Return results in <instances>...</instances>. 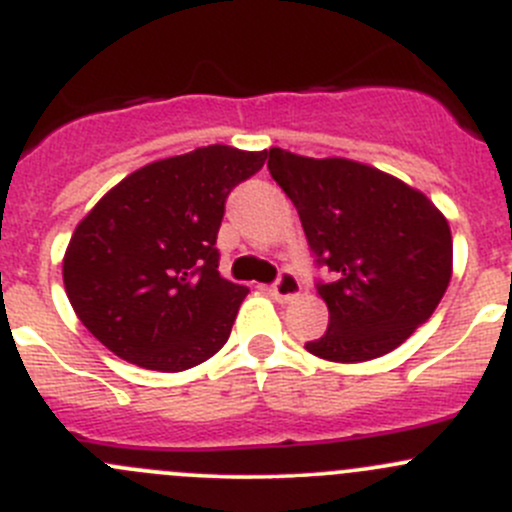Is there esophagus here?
I'll use <instances>...</instances> for the list:
<instances>
[{"instance_id":"obj_1","label":"esophagus","mask_w":512,"mask_h":512,"mask_svg":"<svg viewBox=\"0 0 512 512\" xmlns=\"http://www.w3.org/2000/svg\"><path fill=\"white\" fill-rule=\"evenodd\" d=\"M299 289H302V287H299L297 277H294L289 270H285V272H280V277H277L275 285L270 287V292H272V297L282 299V302H285V299L297 297Z\"/></svg>"}]
</instances>
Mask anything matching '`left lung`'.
<instances>
[{"mask_svg": "<svg viewBox=\"0 0 512 512\" xmlns=\"http://www.w3.org/2000/svg\"><path fill=\"white\" fill-rule=\"evenodd\" d=\"M267 168L297 208L317 265L329 327L309 354L369 361L389 354L436 312L453 272L441 210L404 180L349 158H307L270 148Z\"/></svg>", "mask_w": 512, "mask_h": 512, "instance_id": "1", "label": "left lung"}]
</instances>
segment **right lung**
<instances>
[{
	"instance_id": "1",
	"label": "right lung",
	"mask_w": 512,
	"mask_h": 512,
	"mask_svg": "<svg viewBox=\"0 0 512 512\" xmlns=\"http://www.w3.org/2000/svg\"><path fill=\"white\" fill-rule=\"evenodd\" d=\"M267 151L205 146L148 163L76 225L64 287L76 317L113 354L185 371L223 349L250 289L220 277L225 200Z\"/></svg>"
}]
</instances>
